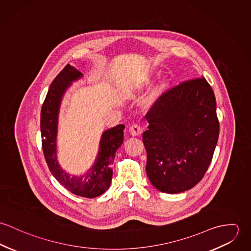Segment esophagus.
I'll list each match as a JSON object with an SVG mask.
<instances>
[{
  "label": "esophagus",
  "mask_w": 251,
  "mask_h": 251,
  "mask_svg": "<svg viewBox=\"0 0 251 251\" xmlns=\"http://www.w3.org/2000/svg\"><path fill=\"white\" fill-rule=\"evenodd\" d=\"M129 132L132 136H137L140 135L142 133V127L140 125L138 124H133L132 126H130L129 127Z\"/></svg>",
  "instance_id": "obj_1"
}]
</instances>
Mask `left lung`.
Returning a JSON list of instances; mask_svg holds the SVG:
<instances>
[{"label": "left lung", "instance_id": "left-lung-1", "mask_svg": "<svg viewBox=\"0 0 251 251\" xmlns=\"http://www.w3.org/2000/svg\"><path fill=\"white\" fill-rule=\"evenodd\" d=\"M147 176L161 192L179 193L204 177L218 140L215 94L204 77L166 91L146 115Z\"/></svg>", "mask_w": 251, "mask_h": 251}]
</instances>
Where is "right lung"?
<instances>
[{"label": "right lung", "mask_w": 251, "mask_h": 251, "mask_svg": "<svg viewBox=\"0 0 251 251\" xmlns=\"http://www.w3.org/2000/svg\"><path fill=\"white\" fill-rule=\"evenodd\" d=\"M83 74L67 65L51 83L40 113L41 143L44 157L52 175L72 193L86 198H95L104 193L112 179V164L116 151L124 142V125H118L102 133L100 150L93 166L82 176L67 173L57 159V131L62 99L72 85Z\"/></svg>", "instance_id": "right-lung-1"}]
</instances>
